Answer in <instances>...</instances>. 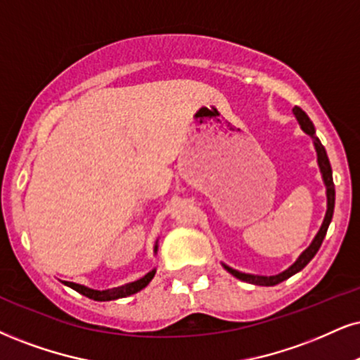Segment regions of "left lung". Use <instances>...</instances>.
Masks as SVG:
<instances>
[{"label": "left lung", "mask_w": 360, "mask_h": 360, "mask_svg": "<svg viewBox=\"0 0 360 360\" xmlns=\"http://www.w3.org/2000/svg\"><path fill=\"white\" fill-rule=\"evenodd\" d=\"M294 115L297 118V122H299V125L302 130L307 133V135L312 136L314 140V146H316V152H317V163H319V168H321V173H322V179H323V184H326V193H327V212H326V217H323V221H322V227L319 230L316 238H314L312 243L305 248V250L300 254L299 259H297L294 264L290 265L287 270H283L282 274L278 275H270V277H262V275H250V274H243V272H238V270H235L232 267H229V265L224 264V267L227 272H230L233 275V277L240 278L243 282H250V283H255V285H277V283H281L283 281H287L288 277H292V275H295L297 272H300L305 265L309 264L310 260L314 259V255L317 254L319 248H321L323 238H326V233H327V229H329L330 221H332V215H334V205H335V188H334V180H332V168H330V162H329V157H327L326 153V148H323V145L321 143V140L316 136V128H314L312 122H310V118L305 115V112L302 108H299V106H295L294 108Z\"/></svg>", "instance_id": "8db88e82"}]
</instances>
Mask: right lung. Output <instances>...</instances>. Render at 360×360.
Instances as JSON below:
<instances>
[{
	"label": "right lung",
	"mask_w": 360,
	"mask_h": 360,
	"mask_svg": "<svg viewBox=\"0 0 360 360\" xmlns=\"http://www.w3.org/2000/svg\"><path fill=\"white\" fill-rule=\"evenodd\" d=\"M157 248H158V245H155V254H157ZM155 272H157V270L153 269L152 272H148L145 277L139 278V281L125 283V285H122V287L108 288V290H95V288H88L85 285H79V283H75V282H63V283L65 285L72 287L73 290L79 292L82 295L88 297V299L98 300V302H106V300H115V299H120V297H127V295H131V294H136V292H140L141 288H145L150 282H152Z\"/></svg>",
	"instance_id": "obj_1"
}]
</instances>
